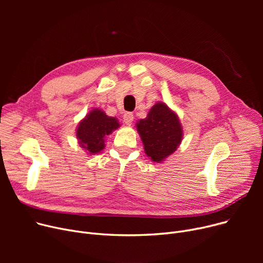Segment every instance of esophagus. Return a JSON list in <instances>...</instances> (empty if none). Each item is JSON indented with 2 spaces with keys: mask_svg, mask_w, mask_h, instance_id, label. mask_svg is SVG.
Segmentation results:
<instances>
[{
  "mask_svg": "<svg viewBox=\"0 0 263 263\" xmlns=\"http://www.w3.org/2000/svg\"><path fill=\"white\" fill-rule=\"evenodd\" d=\"M133 119H134V116H133L132 113H130V112L124 113V115H123V122L126 123V124H128V126H131Z\"/></svg>",
  "mask_w": 263,
  "mask_h": 263,
  "instance_id": "esophagus-1",
  "label": "esophagus"
}]
</instances>
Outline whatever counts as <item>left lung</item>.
<instances>
[{
  "label": "left lung",
  "instance_id": "1",
  "mask_svg": "<svg viewBox=\"0 0 263 263\" xmlns=\"http://www.w3.org/2000/svg\"><path fill=\"white\" fill-rule=\"evenodd\" d=\"M146 155L154 162H162L180 145L183 131L175 112L163 102L155 104L146 118L136 123Z\"/></svg>",
  "mask_w": 263,
  "mask_h": 263
}]
</instances>
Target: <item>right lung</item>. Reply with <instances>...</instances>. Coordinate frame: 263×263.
<instances>
[{"instance_id":"right-lung-1","label":"right lung","mask_w":263,"mask_h":263,"mask_svg":"<svg viewBox=\"0 0 263 263\" xmlns=\"http://www.w3.org/2000/svg\"><path fill=\"white\" fill-rule=\"evenodd\" d=\"M117 128L119 123L115 117H109L101 109L93 108L79 123L77 139L82 148L95 155L104 148V137Z\"/></svg>"}]
</instances>
